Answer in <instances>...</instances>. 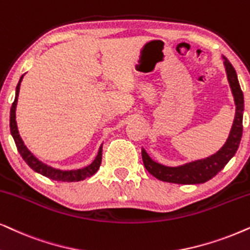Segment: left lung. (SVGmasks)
Instances as JSON below:
<instances>
[{
  "instance_id": "obj_1",
  "label": "left lung",
  "mask_w": 250,
  "mask_h": 250,
  "mask_svg": "<svg viewBox=\"0 0 250 250\" xmlns=\"http://www.w3.org/2000/svg\"><path fill=\"white\" fill-rule=\"evenodd\" d=\"M224 64L236 105L234 123H233L228 141H226L224 147L220 149L219 151H217L216 154H213L212 156L181 165V167H168L156 163L148 156L145 149H142L141 155L145 167L147 168L149 173L153 174L157 179L167 181V183L185 185L206 183V181L215 177L228 164V162L234 156L236 150H238L242 137V128H244V126H242V115H244L245 106L244 94H242V90L240 88L234 67L226 58Z\"/></svg>"
}]
</instances>
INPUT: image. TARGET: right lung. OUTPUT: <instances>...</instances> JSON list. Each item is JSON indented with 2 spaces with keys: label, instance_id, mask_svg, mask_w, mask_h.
I'll return each instance as SVG.
<instances>
[{
  "label": "right lung",
  "instance_id": "right-lung-1",
  "mask_svg": "<svg viewBox=\"0 0 250 250\" xmlns=\"http://www.w3.org/2000/svg\"><path fill=\"white\" fill-rule=\"evenodd\" d=\"M22 77L19 80L17 88H16V97L15 101L12 103L11 110H10V131L12 137H14L16 147H17L19 154L22 157L26 163H27L28 167H30L32 170H34L35 172L42 174V176L49 178V179L57 180V181H67V183H71V181H80L86 179V178L92 177L94 173L96 172L100 168V165H101L102 162V147H100L99 153H97V156L95 160L93 161L92 164H89L88 167L83 168H78V170H71V171H62L57 170V168L50 167L48 165L43 164L40 162L38 158H35L33 155H32L28 149L25 147L24 142L21 139V135H19L18 129H17V123H16V105H17L18 101V94H19V88H21V83Z\"/></svg>",
  "mask_w": 250,
  "mask_h": 250
}]
</instances>
